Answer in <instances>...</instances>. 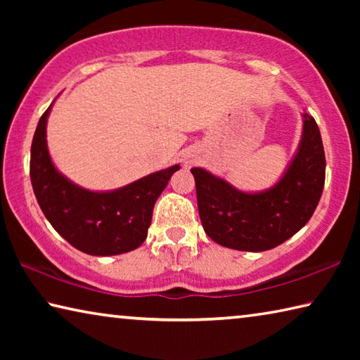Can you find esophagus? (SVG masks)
<instances>
[{
    "label": "esophagus",
    "instance_id": "1",
    "mask_svg": "<svg viewBox=\"0 0 360 360\" xmlns=\"http://www.w3.org/2000/svg\"><path fill=\"white\" fill-rule=\"evenodd\" d=\"M195 162H197V155H195L193 150H186L184 154H182V163H184L186 167L193 165Z\"/></svg>",
    "mask_w": 360,
    "mask_h": 360
}]
</instances>
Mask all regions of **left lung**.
Instances as JSON below:
<instances>
[{
	"instance_id": "8db88e82",
	"label": "left lung",
	"mask_w": 360,
	"mask_h": 360,
	"mask_svg": "<svg viewBox=\"0 0 360 360\" xmlns=\"http://www.w3.org/2000/svg\"><path fill=\"white\" fill-rule=\"evenodd\" d=\"M302 119L303 131L294 157L265 191L245 192L208 169H191L202 225L217 245L236 251H268L311 219L324 188L326 154L316 120L308 112Z\"/></svg>"
}]
</instances>
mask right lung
Instances as JSON below:
<instances>
[{
    "instance_id": "right-lung-1",
    "label": "right lung",
    "mask_w": 360,
    "mask_h": 360,
    "mask_svg": "<svg viewBox=\"0 0 360 360\" xmlns=\"http://www.w3.org/2000/svg\"><path fill=\"white\" fill-rule=\"evenodd\" d=\"M53 101L36 127L30 158V178L46 219L85 254L106 257L139 248L148 236L157 198L181 167H168L114 191L81 187L58 172L49 154L47 119Z\"/></svg>"
}]
</instances>
